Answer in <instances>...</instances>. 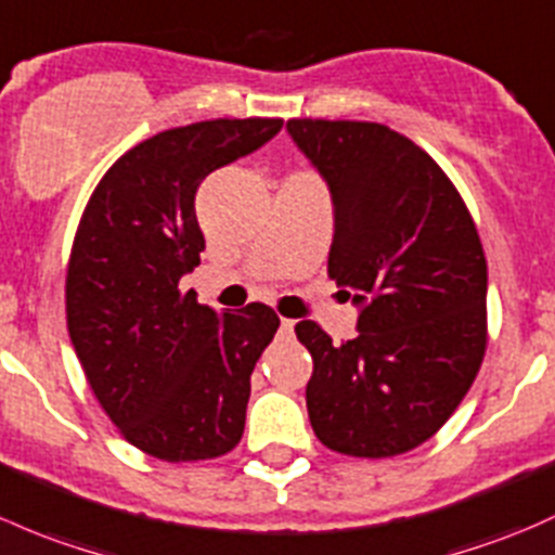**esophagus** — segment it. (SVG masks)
<instances>
[{
  "label": "esophagus",
  "mask_w": 555,
  "mask_h": 555,
  "mask_svg": "<svg viewBox=\"0 0 555 555\" xmlns=\"http://www.w3.org/2000/svg\"><path fill=\"white\" fill-rule=\"evenodd\" d=\"M279 332H282L284 337H293L295 335V322H293V319H282V324H279Z\"/></svg>",
  "instance_id": "34e87169"
}]
</instances>
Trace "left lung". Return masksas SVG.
<instances>
[{
    "mask_svg": "<svg viewBox=\"0 0 555 555\" xmlns=\"http://www.w3.org/2000/svg\"><path fill=\"white\" fill-rule=\"evenodd\" d=\"M335 212L330 276L359 308V335L335 346L319 324L311 428L351 457H393L452 417L487 348V258L457 189L410 138L375 121L289 119Z\"/></svg>",
    "mask_w": 555,
    "mask_h": 555,
    "instance_id": "obj_1",
    "label": "left lung"
}]
</instances>
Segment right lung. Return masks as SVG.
I'll list each match as a JSON object with an SVG mask.
<instances>
[{"instance_id": "1", "label": "right lung", "mask_w": 555, "mask_h": 555, "mask_svg": "<svg viewBox=\"0 0 555 555\" xmlns=\"http://www.w3.org/2000/svg\"><path fill=\"white\" fill-rule=\"evenodd\" d=\"M282 119L175 127L127 151L87 202L66 276L72 346L92 393L132 447L167 463L238 444L249 375L279 330L262 302L218 313L178 284L199 266L196 189L253 154Z\"/></svg>"}]
</instances>
